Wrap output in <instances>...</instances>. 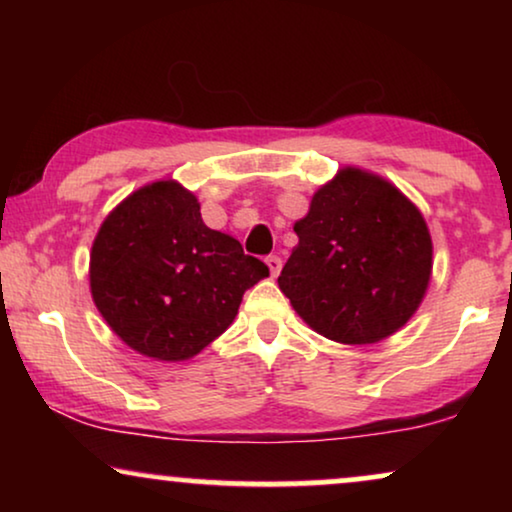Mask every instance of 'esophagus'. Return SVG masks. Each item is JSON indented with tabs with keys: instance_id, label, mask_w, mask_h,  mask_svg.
Instances as JSON below:
<instances>
[{
	"instance_id": "obj_1",
	"label": "esophagus",
	"mask_w": 512,
	"mask_h": 512,
	"mask_svg": "<svg viewBox=\"0 0 512 512\" xmlns=\"http://www.w3.org/2000/svg\"><path fill=\"white\" fill-rule=\"evenodd\" d=\"M265 265L270 268L272 277H277L279 272H282V258H279V256H268V258H265Z\"/></svg>"
}]
</instances>
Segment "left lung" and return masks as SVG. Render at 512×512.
<instances>
[{"instance_id":"left-lung-1","label":"left lung","mask_w":512,"mask_h":512,"mask_svg":"<svg viewBox=\"0 0 512 512\" xmlns=\"http://www.w3.org/2000/svg\"><path fill=\"white\" fill-rule=\"evenodd\" d=\"M277 284L312 331L375 345L408 324L431 282L433 242L422 212L380 174L347 165L293 223Z\"/></svg>"}]
</instances>
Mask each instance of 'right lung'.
<instances>
[{
  "mask_svg": "<svg viewBox=\"0 0 512 512\" xmlns=\"http://www.w3.org/2000/svg\"><path fill=\"white\" fill-rule=\"evenodd\" d=\"M88 275L95 307L125 345L177 363L219 338L270 270L233 235L207 228L188 188L160 179L107 214Z\"/></svg>",
  "mask_w": 512,
  "mask_h": 512,
  "instance_id": "obj_1",
  "label": "right lung"
}]
</instances>
